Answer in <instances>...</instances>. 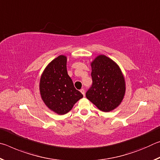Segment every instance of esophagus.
Segmentation results:
<instances>
[{
  "instance_id": "obj_1",
  "label": "esophagus",
  "mask_w": 160,
  "mask_h": 160,
  "mask_svg": "<svg viewBox=\"0 0 160 160\" xmlns=\"http://www.w3.org/2000/svg\"><path fill=\"white\" fill-rule=\"evenodd\" d=\"M80 92H81V93L83 94V96L85 95V90H84V89H81Z\"/></svg>"
}]
</instances>
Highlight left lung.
Wrapping results in <instances>:
<instances>
[{
	"mask_svg": "<svg viewBox=\"0 0 160 160\" xmlns=\"http://www.w3.org/2000/svg\"><path fill=\"white\" fill-rule=\"evenodd\" d=\"M92 85L86 97L99 110L109 112L118 107L126 92V82L120 68L105 55L91 63Z\"/></svg>",
	"mask_w": 160,
	"mask_h": 160,
	"instance_id": "left-lung-1",
	"label": "left lung"
}]
</instances>
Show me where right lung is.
Instances as JSON below:
<instances>
[{"instance_id":"right-lung-1","label":"right lung","mask_w":160,"mask_h":160,"mask_svg":"<svg viewBox=\"0 0 160 160\" xmlns=\"http://www.w3.org/2000/svg\"><path fill=\"white\" fill-rule=\"evenodd\" d=\"M67 58L61 55L50 62L40 78L39 91L48 109L59 115L66 114L83 95L75 88L67 72Z\"/></svg>"}]
</instances>
